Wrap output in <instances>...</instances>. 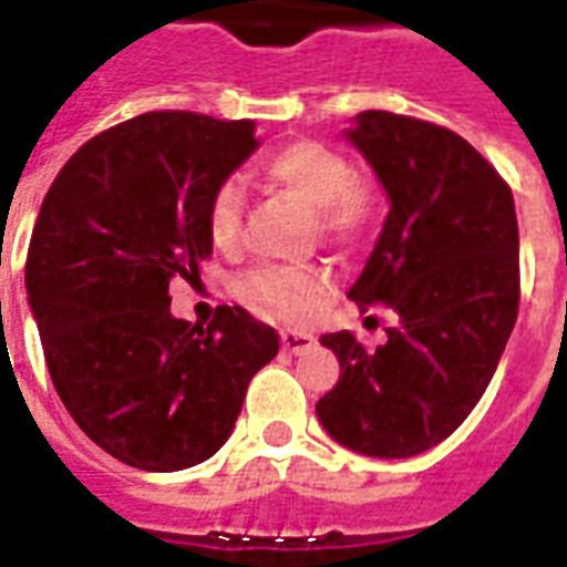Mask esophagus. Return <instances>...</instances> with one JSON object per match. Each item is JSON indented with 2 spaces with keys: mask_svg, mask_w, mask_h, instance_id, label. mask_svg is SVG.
Wrapping results in <instances>:
<instances>
[{
  "mask_svg": "<svg viewBox=\"0 0 567 567\" xmlns=\"http://www.w3.org/2000/svg\"><path fill=\"white\" fill-rule=\"evenodd\" d=\"M315 344V336L309 332H297V329H282V350L285 353H302V350H309Z\"/></svg>",
  "mask_w": 567,
  "mask_h": 567,
  "instance_id": "esophagus-1",
  "label": "esophagus"
}]
</instances>
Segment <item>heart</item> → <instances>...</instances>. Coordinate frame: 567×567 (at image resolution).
<instances>
[{
  "mask_svg": "<svg viewBox=\"0 0 567 567\" xmlns=\"http://www.w3.org/2000/svg\"><path fill=\"white\" fill-rule=\"evenodd\" d=\"M267 185L288 190L309 205L318 229L329 240H355L368 231L377 214L371 188L355 179L353 164L320 141H291L270 150L258 162ZM244 199L231 182H223L208 196L205 229L217 249L238 247ZM329 288V274L320 267H256L240 276L238 293L244 300L265 306L279 318L302 320L318 309Z\"/></svg>",
  "mask_w": 567,
  "mask_h": 567,
  "instance_id": "obj_1",
  "label": "heart"
}]
</instances>
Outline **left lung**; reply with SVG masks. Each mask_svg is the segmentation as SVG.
I'll list each match as a JSON object with an SVG mask.
<instances>
[{
	"label": "left lung",
	"instance_id": "obj_1",
	"mask_svg": "<svg viewBox=\"0 0 567 567\" xmlns=\"http://www.w3.org/2000/svg\"><path fill=\"white\" fill-rule=\"evenodd\" d=\"M391 212L350 288L362 311L388 306V341L320 338L341 362L318 417L338 444L379 458L417 456L465 421L518 320V217L512 188L465 137L426 120L362 111L347 132Z\"/></svg>",
	"mask_w": 567,
	"mask_h": 567
}]
</instances>
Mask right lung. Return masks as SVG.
I'll return each instance as SVG.
<instances>
[{"label":"right lung","mask_w":567,"mask_h":567,"mask_svg":"<svg viewBox=\"0 0 567 567\" xmlns=\"http://www.w3.org/2000/svg\"><path fill=\"white\" fill-rule=\"evenodd\" d=\"M252 120L146 111L79 146L43 196L25 288L49 377L93 444L141 471L199 465L229 439L279 336L240 306L171 315L212 256L208 196L258 146Z\"/></svg>","instance_id":"obj_1"}]
</instances>
